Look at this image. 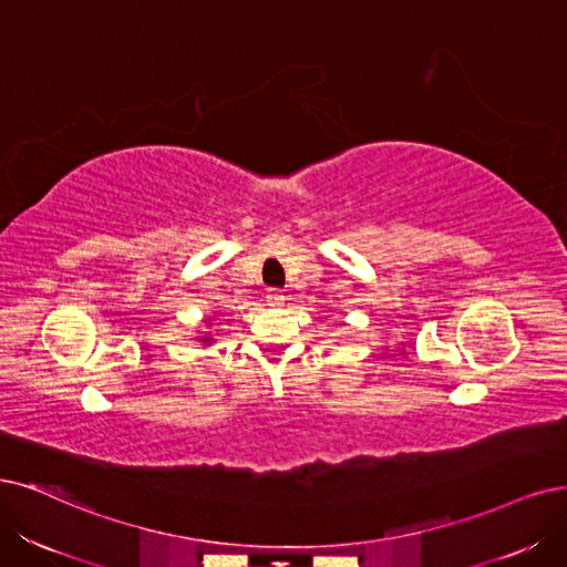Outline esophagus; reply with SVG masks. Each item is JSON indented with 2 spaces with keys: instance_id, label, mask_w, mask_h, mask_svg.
Segmentation results:
<instances>
[{
  "instance_id": "esophagus-1",
  "label": "esophagus",
  "mask_w": 567,
  "mask_h": 567,
  "mask_svg": "<svg viewBox=\"0 0 567 567\" xmlns=\"http://www.w3.org/2000/svg\"><path fill=\"white\" fill-rule=\"evenodd\" d=\"M266 303H268L270 308H280V306L285 303L282 291H278V289H268V295H266Z\"/></svg>"
}]
</instances>
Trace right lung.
Wrapping results in <instances>:
<instances>
[{
    "label": "right lung",
    "mask_w": 567,
    "mask_h": 567,
    "mask_svg": "<svg viewBox=\"0 0 567 567\" xmlns=\"http://www.w3.org/2000/svg\"><path fill=\"white\" fill-rule=\"evenodd\" d=\"M215 320V318H213ZM213 320L209 318H205V324H207V329H209V324H213ZM196 341H200V343H205V346H209V343H215V339H213V333H207V331H200V337H196Z\"/></svg>",
    "instance_id": "1"
}]
</instances>
